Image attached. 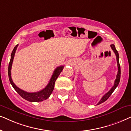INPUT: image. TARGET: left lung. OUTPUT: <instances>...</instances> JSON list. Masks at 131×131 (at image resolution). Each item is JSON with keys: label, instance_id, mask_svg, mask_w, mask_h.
I'll return each instance as SVG.
<instances>
[{"label": "left lung", "instance_id": "8db88e82", "mask_svg": "<svg viewBox=\"0 0 131 131\" xmlns=\"http://www.w3.org/2000/svg\"><path fill=\"white\" fill-rule=\"evenodd\" d=\"M111 48H112V49L113 52H114V53L116 54V60H117V67H118V72H117V76H116V79L115 80V81H114V86H113L112 88L110 91H108V92L106 93L104 95L102 98L101 99V100L99 101V103L97 104V105H99L100 104L104 103V102L106 101V100L108 99V98L110 97L111 95L112 94V93L114 92V91L115 90V89L117 88V86L119 85V82H120V79H121V66H120V64H119V53H118V52L117 50H116V48H115V46H114V45L112 44L110 45Z\"/></svg>", "mask_w": 131, "mask_h": 131}]
</instances>
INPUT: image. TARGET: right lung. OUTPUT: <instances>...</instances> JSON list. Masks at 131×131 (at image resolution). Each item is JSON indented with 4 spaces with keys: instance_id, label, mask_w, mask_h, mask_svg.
<instances>
[{
    "instance_id": "obj_1",
    "label": "right lung",
    "mask_w": 131,
    "mask_h": 131,
    "mask_svg": "<svg viewBox=\"0 0 131 131\" xmlns=\"http://www.w3.org/2000/svg\"><path fill=\"white\" fill-rule=\"evenodd\" d=\"M18 46V45H17L14 47L13 51L12 52L11 55H10V60L9 63L8 76L10 84H11L12 87L14 88V89L17 91L18 94L21 97L24 98V99L26 100L27 101L30 102H39L46 100L47 98L49 97L50 95H51L52 94V92L53 89H54L55 82L56 81L57 79L58 78V77L59 76V75H60L61 72L62 70H63L64 66H60V67L56 68V69L54 71H53V73L52 76L51 77V79L49 80V82L43 89L36 92H26V91H23L22 89H19L18 87H17V86L15 85V83H14L13 81H12L11 78V71H11V68L12 62H13L14 55H15L16 50H17Z\"/></svg>"
}]
</instances>
